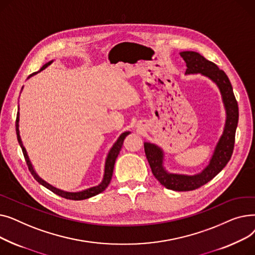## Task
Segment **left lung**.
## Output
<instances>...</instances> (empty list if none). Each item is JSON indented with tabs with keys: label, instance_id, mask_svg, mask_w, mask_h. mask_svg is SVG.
<instances>
[{
	"label": "left lung",
	"instance_id": "obj_1",
	"mask_svg": "<svg viewBox=\"0 0 255 255\" xmlns=\"http://www.w3.org/2000/svg\"><path fill=\"white\" fill-rule=\"evenodd\" d=\"M180 55L187 66L185 74L200 73L212 79L219 88L226 111L223 133L209 164L202 172L193 176L178 175V173L166 171L163 166V151L158 145L151 142H144L143 146L153 175L160 184L170 190L190 191L199 188L210 182L214 177H216L231 160L239 121V107L229 77L223 70L218 68L216 64L207 60L195 51H182Z\"/></svg>",
	"mask_w": 255,
	"mask_h": 255
}]
</instances>
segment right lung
Returning a JSON list of instances; mask_svg holds the SVG:
<instances>
[{"instance_id": "add662e5", "label": "right lung", "mask_w": 255, "mask_h": 255, "mask_svg": "<svg viewBox=\"0 0 255 255\" xmlns=\"http://www.w3.org/2000/svg\"><path fill=\"white\" fill-rule=\"evenodd\" d=\"M52 63V61L46 63L45 65L42 66V68L40 69L38 72L42 71L43 69H45L46 67L48 65H50ZM37 72H34L32 73L28 78H30L31 76L35 75ZM22 90V89H21ZM19 111V109H18ZM18 122H19V112H17V116H16V122H15V128H16V135H17V140H18V143L20 145V148L22 150V153H23V156H24V159H25V162H26V165H28L29 167V170L31 171L32 176L34 177V179L41 184L42 186L46 187L47 189H49L50 191H52L53 193H56L57 195L59 196H62L64 198H67V199H72V200H82V199H87V198H90L92 196H95L99 193H101L102 191H104L107 186H109V184L111 183V180H112V177H113V171H114V166H115V162H116V159L118 157V155L120 154V151L121 149H122V145H123V141L125 139V137L129 134V131H126L124 133H122V134L120 135V137L118 138V140L115 142V144L113 145V148L111 149L109 155H107L106 157V160H105V166H104V175H103V180L102 182L98 185V186H95V187H91V188L89 189H86V190H83V191H79V192H66V191H63V190H60L58 188H56V187H53L51 185H49L48 183H46L45 181H43L41 178H40L36 171L34 170L33 168V165L30 161L29 159V156L28 154H26V151L24 149V146L22 144V141H21V138H20V135H19V125H18Z\"/></svg>"}]
</instances>
